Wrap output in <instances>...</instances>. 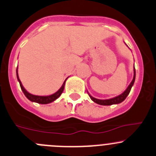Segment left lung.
<instances>
[{
	"label": "left lung",
	"mask_w": 156,
	"mask_h": 156,
	"mask_svg": "<svg viewBox=\"0 0 156 156\" xmlns=\"http://www.w3.org/2000/svg\"><path fill=\"white\" fill-rule=\"evenodd\" d=\"M136 79V69L135 67H133V78L132 81L130 82V84H129V86L127 87V88L121 94L118 95V96L114 97L113 98H110V99H105V100H101L98 99V98H95L94 97H92L90 94L88 93V91L87 90V94H88L89 97L90 98V99L95 102L96 104H100V105H104V106H109V105H113V104H120L121 102H123L125 99L126 98V97L128 96V94L130 92L131 88H132L133 85L134 84V82H135Z\"/></svg>",
	"instance_id": "obj_1"
}]
</instances>
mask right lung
<instances>
[{"label": "right lung", "instance_id": "add662e5", "mask_svg": "<svg viewBox=\"0 0 156 156\" xmlns=\"http://www.w3.org/2000/svg\"><path fill=\"white\" fill-rule=\"evenodd\" d=\"M16 78H17L18 81H19L20 83L21 90H23V94H25V96L27 97V99L30 100V101H32V102L38 103V104H50V103L53 102V101H55L57 98H59L60 95L62 94V93L63 90H64L65 84H66V80H67V78H69V77L65 80V81L63 82L62 87H60V88L58 89L55 93L52 94H50V95H46V96H39V95L32 94L29 93V92L24 88V87L23 86L22 83H21L20 80L19 78V75H18V67L16 68Z\"/></svg>", "mask_w": 156, "mask_h": 156}]
</instances>
